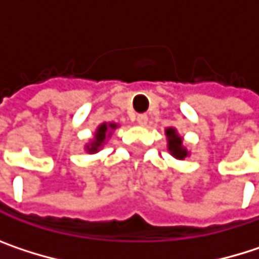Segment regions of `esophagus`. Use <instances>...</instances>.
I'll return each instance as SVG.
<instances>
[{"instance_id": "1", "label": "esophagus", "mask_w": 259, "mask_h": 259, "mask_svg": "<svg viewBox=\"0 0 259 259\" xmlns=\"http://www.w3.org/2000/svg\"><path fill=\"white\" fill-rule=\"evenodd\" d=\"M136 121H138L139 126H145V124L148 123V115H147V114H139V115L136 117Z\"/></svg>"}]
</instances>
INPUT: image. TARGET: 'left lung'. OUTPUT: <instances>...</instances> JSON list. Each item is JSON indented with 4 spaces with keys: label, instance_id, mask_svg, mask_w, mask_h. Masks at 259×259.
<instances>
[{
    "label": "left lung",
    "instance_id": "left-lung-1",
    "mask_svg": "<svg viewBox=\"0 0 259 259\" xmlns=\"http://www.w3.org/2000/svg\"><path fill=\"white\" fill-rule=\"evenodd\" d=\"M166 133V139H168V150L169 153L176 157V159H186L189 156V151L186 150V147L183 145V139L177 133V130L174 127H168L165 130Z\"/></svg>",
    "mask_w": 259,
    "mask_h": 259
}]
</instances>
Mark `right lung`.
<instances>
[{
    "mask_svg": "<svg viewBox=\"0 0 259 259\" xmlns=\"http://www.w3.org/2000/svg\"><path fill=\"white\" fill-rule=\"evenodd\" d=\"M117 129V124L115 123H103V124H100L97 130H96V133H94V139L85 147V150L88 151V153H97L99 150H100V147L105 144V141H106V138H109L111 136V130Z\"/></svg>",
    "mask_w": 259,
    "mask_h": 259,
    "instance_id": "1",
    "label": "right lung"
}]
</instances>
